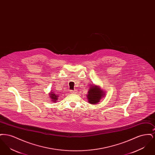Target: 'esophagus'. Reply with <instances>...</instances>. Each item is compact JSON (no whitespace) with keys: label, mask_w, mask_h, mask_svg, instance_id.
<instances>
[{"label":"esophagus","mask_w":155,"mask_h":155,"mask_svg":"<svg viewBox=\"0 0 155 155\" xmlns=\"http://www.w3.org/2000/svg\"><path fill=\"white\" fill-rule=\"evenodd\" d=\"M70 92L71 94H75L77 93V90H74V91H70Z\"/></svg>","instance_id":"34e87169"}]
</instances>
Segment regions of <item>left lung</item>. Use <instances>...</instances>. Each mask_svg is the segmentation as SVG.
Returning a JSON list of instances; mask_svg holds the SVG:
<instances>
[{
	"mask_svg": "<svg viewBox=\"0 0 155 155\" xmlns=\"http://www.w3.org/2000/svg\"><path fill=\"white\" fill-rule=\"evenodd\" d=\"M105 95V92L99 86L95 85V84L91 85H89L88 92L87 94L88 102L90 104H95L99 103Z\"/></svg>",
	"mask_w": 155,
	"mask_h": 155,
	"instance_id": "obj_1",
	"label": "left lung"
}]
</instances>
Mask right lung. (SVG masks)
<instances>
[{
	"mask_svg": "<svg viewBox=\"0 0 155 155\" xmlns=\"http://www.w3.org/2000/svg\"><path fill=\"white\" fill-rule=\"evenodd\" d=\"M49 96H50V98L51 99L52 102L55 103L56 102H57V101H58V97H59V95L56 94L54 92L53 90H52V91H51V92L49 94Z\"/></svg>",
	"mask_w": 155,
	"mask_h": 155,
	"instance_id": "obj_1",
	"label": "right lung"
}]
</instances>
